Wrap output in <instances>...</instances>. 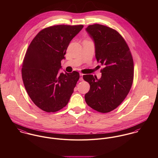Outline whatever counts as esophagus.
<instances>
[{
	"instance_id": "obj_1",
	"label": "esophagus",
	"mask_w": 158,
	"mask_h": 158,
	"mask_svg": "<svg viewBox=\"0 0 158 158\" xmlns=\"http://www.w3.org/2000/svg\"><path fill=\"white\" fill-rule=\"evenodd\" d=\"M83 74L80 73V81H82L83 80Z\"/></svg>"
}]
</instances>
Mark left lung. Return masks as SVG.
I'll return each mask as SVG.
<instances>
[{"label": "left lung", "instance_id": "obj_1", "mask_svg": "<svg viewBox=\"0 0 158 158\" xmlns=\"http://www.w3.org/2000/svg\"><path fill=\"white\" fill-rule=\"evenodd\" d=\"M95 44V58L105 68L102 77L85 75L90 85L85 101L94 110L109 113L115 109L127 96L134 77V63L130 48L116 30L100 24L86 28Z\"/></svg>", "mask_w": 158, "mask_h": 158}]
</instances>
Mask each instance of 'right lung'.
<instances>
[{"instance_id":"right-lung-1","label":"right lung","mask_w":158,"mask_h":158,"mask_svg":"<svg viewBox=\"0 0 158 158\" xmlns=\"http://www.w3.org/2000/svg\"><path fill=\"white\" fill-rule=\"evenodd\" d=\"M83 25H58L40 31L26 52L22 68L25 88L33 102L47 113L67 105L80 78L77 71L59 73L71 40Z\"/></svg>"}]
</instances>
